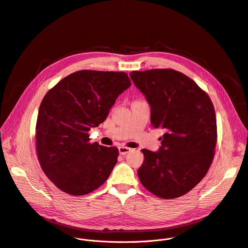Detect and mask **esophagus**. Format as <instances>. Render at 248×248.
Listing matches in <instances>:
<instances>
[{
  "mask_svg": "<svg viewBox=\"0 0 248 248\" xmlns=\"http://www.w3.org/2000/svg\"><path fill=\"white\" fill-rule=\"evenodd\" d=\"M130 151H131V149L128 148V147H125V146H121V147H119V152H120L121 155H125V154L129 153Z\"/></svg>",
  "mask_w": 248,
  "mask_h": 248,
  "instance_id": "1",
  "label": "esophagus"
}]
</instances>
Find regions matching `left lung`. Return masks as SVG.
<instances>
[{
  "mask_svg": "<svg viewBox=\"0 0 248 248\" xmlns=\"http://www.w3.org/2000/svg\"><path fill=\"white\" fill-rule=\"evenodd\" d=\"M130 78L150 105L151 124L165 131L158 152L141 150L139 180L160 198L183 196L201 182L215 155L213 103L195 81L174 69L131 72Z\"/></svg>",
  "mask_w": 248,
  "mask_h": 248,
  "instance_id": "obj_1",
  "label": "left lung"
}]
</instances>
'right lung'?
<instances>
[{"mask_svg": "<svg viewBox=\"0 0 248 248\" xmlns=\"http://www.w3.org/2000/svg\"><path fill=\"white\" fill-rule=\"evenodd\" d=\"M131 85L125 73L79 70L44 96L36 123V152L48 179L70 195L100 187L118 162L119 150L90 143L88 131L107 118Z\"/></svg>", "mask_w": 248, "mask_h": 248, "instance_id": "obj_1", "label": "right lung"}]
</instances>
